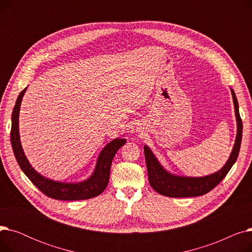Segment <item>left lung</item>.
Returning a JSON list of instances; mask_svg holds the SVG:
<instances>
[{"mask_svg": "<svg viewBox=\"0 0 252 252\" xmlns=\"http://www.w3.org/2000/svg\"><path fill=\"white\" fill-rule=\"evenodd\" d=\"M231 94L235 108L237 122V134L232 152L223 166L214 174L203 177H185L171 174L159 162L152 150L144 145L145 159H146L148 179L151 187L163 196L167 197H196L201 196L213 190L227 176L229 170L236 162L239 155L241 140H242V121L239 114V104H238L235 92L232 88Z\"/></svg>", "mask_w": 252, "mask_h": 252, "instance_id": "obj_1", "label": "left lung"}]
</instances>
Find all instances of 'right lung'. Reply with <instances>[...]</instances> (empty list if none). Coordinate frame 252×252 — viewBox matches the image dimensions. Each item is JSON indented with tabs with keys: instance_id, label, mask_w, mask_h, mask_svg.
<instances>
[{
	"instance_id": "add662e5",
	"label": "right lung",
	"mask_w": 252,
	"mask_h": 252,
	"mask_svg": "<svg viewBox=\"0 0 252 252\" xmlns=\"http://www.w3.org/2000/svg\"><path fill=\"white\" fill-rule=\"evenodd\" d=\"M25 88L17 98L12 112L11 144L16 160L25 176L34 186L48 197L57 200H84L100 195L107 187L110 176V167L113 157L118 149L123 147L126 140L117 137L110 141L101 150L92 175L81 182H59L49 179L36 171L26 158L19 135V112L22 98L26 92Z\"/></svg>"
}]
</instances>
